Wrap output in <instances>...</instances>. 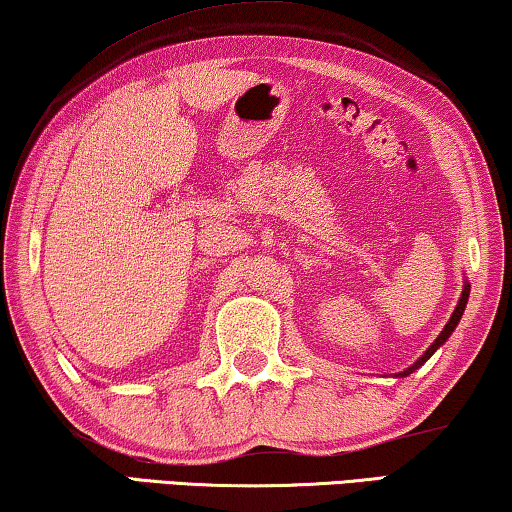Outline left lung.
I'll use <instances>...</instances> for the list:
<instances>
[{
	"mask_svg": "<svg viewBox=\"0 0 512 512\" xmlns=\"http://www.w3.org/2000/svg\"><path fill=\"white\" fill-rule=\"evenodd\" d=\"M469 292H471V285H469V280H464V287H462V294H460V301H457V305H455V310H453V315H451V319H448V324L444 326V331H441L439 335H437V340L432 342L430 347L425 349V354L418 358L416 363H411L407 370H402V372H398V375L395 377H407V375H411V372L414 370H418L421 368V365L427 361V358H430L434 352H437V349L444 345V342L451 338V333L455 331V326L460 324V319H462V315H464V308H467V301H469Z\"/></svg>",
	"mask_w": 512,
	"mask_h": 512,
	"instance_id": "1",
	"label": "left lung"
}]
</instances>
